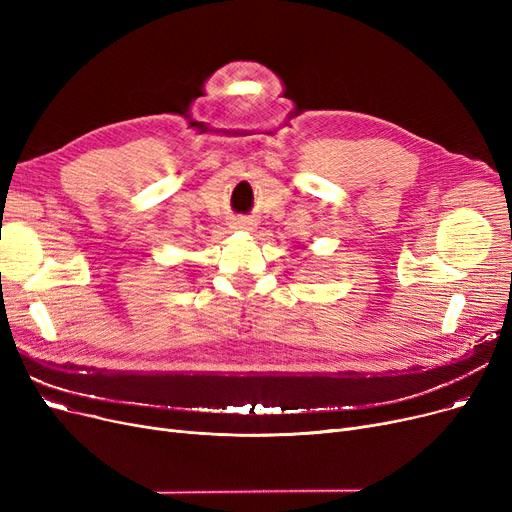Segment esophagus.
Masks as SVG:
<instances>
[{
    "label": "esophagus",
    "instance_id": "esophagus-1",
    "mask_svg": "<svg viewBox=\"0 0 512 512\" xmlns=\"http://www.w3.org/2000/svg\"><path fill=\"white\" fill-rule=\"evenodd\" d=\"M236 228H245V230H247V228H251V224H249L247 220H238V222H236Z\"/></svg>",
    "mask_w": 512,
    "mask_h": 512
}]
</instances>
